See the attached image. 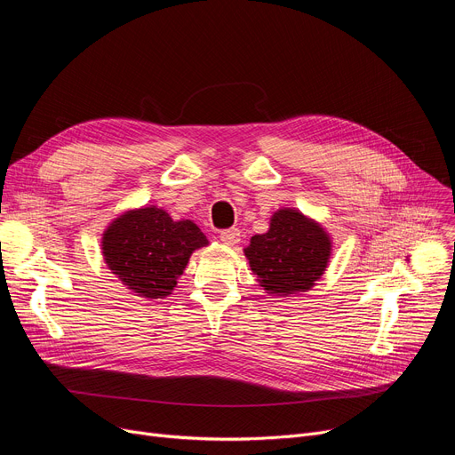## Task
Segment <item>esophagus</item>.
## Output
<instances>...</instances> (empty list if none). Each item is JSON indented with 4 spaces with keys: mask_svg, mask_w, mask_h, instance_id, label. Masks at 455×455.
<instances>
[{
    "mask_svg": "<svg viewBox=\"0 0 455 455\" xmlns=\"http://www.w3.org/2000/svg\"><path fill=\"white\" fill-rule=\"evenodd\" d=\"M220 237H221V242H223L225 245L234 247V245L240 243V240H242V232L237 230V228H228V230H223Z\"/></svg>",
    "mask_w": 455,
    "mask_h": 455,
    "instance_id": "1",
    "label": "esophagus"
}]
</instances>
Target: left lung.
<instances>
[{
  "instance_id": "1",
  "label": "left lung",
  "mask_w": 455,
  "mask_h": 455,
  "mask_svg": "<svg viewBox=\"0 0 455 455\" xmlns=\"http://www.w3.org/2000/svg\"><path fill=\"white\" fill-rule=\"evenodd\" d=\"M258 283L273 297L309 291L324 275L331 237L315 220L297 208L273 212L269 230L251 237L243 249Z\"/></svg>"
}]
</instances>
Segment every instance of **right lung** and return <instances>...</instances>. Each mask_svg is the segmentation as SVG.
<instances>
[{"mask_svg": "<svg viewBox=\"0 0 455 455\" xmlns=\"http://www.w3.org/2000/svg\"><path fill=\"white\" fill-rule=\"evenodd\" d=\"M206 245V235L194 221H175L155 204L119 213L101 237L103 259L112 275L149 300L172 295L189 256Z\"/></svg>", "mask_w": 455, "mask_h": 455, "instance_id": "obj_1", "label": "right lung"}]
</instances>
